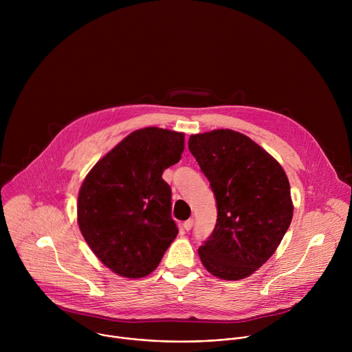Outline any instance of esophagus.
<instances>
[{
	"mask_svg": "<svg viewBox=\"0 0 352 352\" xmlns=\"http://www.w3.org/2000/svg\"><path fill=\"white\" fill-rule=\"evenodd\" d=\"M192 226H193V219H188L186 221H184V228L186 231H189L192 228Z\"/></svg>",
	"mask_w": 352,
	"mask_h": 352,
	"instance_id": "1",
	"label": "esophagus"
}]
</instances>
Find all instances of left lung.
Returning a JSON list of instances; mask_svg holds the SVG:
<instances>
[{"instance_id":"8db88e82","label":"left lung","mask_w":352,"mask_h":352,"mask_svg":"<svg viewBox=\"0 0 352 352\" xmlns=\"http://www.w3.org/2000/svg\"><path fill=\"white\" fill-rule=\"evenodd\" d=\"M188 146L217 204L200 261L219 278H245L270 259L291 224L288 178L263 147L231 129L190 135Z\"/></svg>"}]
</instances>
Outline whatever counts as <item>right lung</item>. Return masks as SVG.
Returning <instances> with one entry per match:
<instances>
[{
    "label": "right lung",
    "mask_w": 352,
    "mask_h": 352,
    "mask_svg": "<svg viewBox=\"0 0 352 352\" xmlns=\"http://www.w3.org/2000/svg\"><path fill=\"white\" fill-rule=\"evenodd\" d=\"M182 152L184 133L148 126L129 133L86 175L78 196L79 230L118 276L150 274L175 239L171 188L162 175Z\"/></svg>",
    "instance_id": "obj_1"
}]
</instances>
